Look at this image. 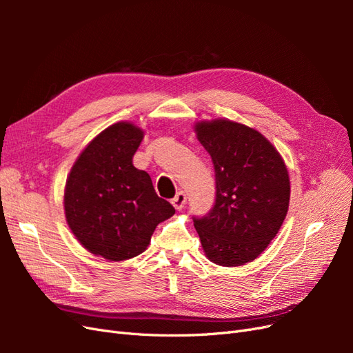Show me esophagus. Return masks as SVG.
I'll return each mask as SVG.
<instances>
[{"label": "esophagus", "mask_w": 353, "mask_h": 353, "mask_svg": "<svg viewBox=\"0 0 353 353\" xmlns=\"http://www.w3.org/2000/svg\"><path fill=\"white\" fill-rule=\"evenodd\" d=\"M187 201V196L184 193H178L174 199H172V206L176 209V210H181L184 208Z\"/></svg>", "instance_id": "esophagus-1"}]
</instances>
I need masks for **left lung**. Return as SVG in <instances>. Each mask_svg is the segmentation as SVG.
Returning <instances> with one entry per match:
<instances>
[{
    "label": "left lung",
    "instance_id": "left-lung-1",
    "mask_svg": "<svg viewBox=\"0 0 353 353\" xmlns=\"http://www.w3.org/2000/svg\"><path fill=\"white\" fill-rule=\"evenodd\" d=\"M197 140L215 168L216 194L194 218L206 258L222 266L254 261L281 228L290 179L280 153L253 128L228 119L199 122Z\"/></svg>",
    "mask_w": 353,
    "mask_h": 353
}]
</instances>
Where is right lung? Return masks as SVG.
<instances>
[{
  "label": "right lung",
  "instance_id": "obj_1",
  "mask_svg": "<svg viewBox=\"0 0 353 353\" xmlns=\"http://www.w3.org/2000/svg\"><path fill=\"white\" fill-rule=\"evenodd\" d=\"M144 131L130 122L105 128L83 148L65 188L74 237L92 254L125 261L143 253L156 227L175 213L145 170L132 165Z\"/></svg>",
  "mask_w": 353,
  "mask_h": 353
}]
</instances>
